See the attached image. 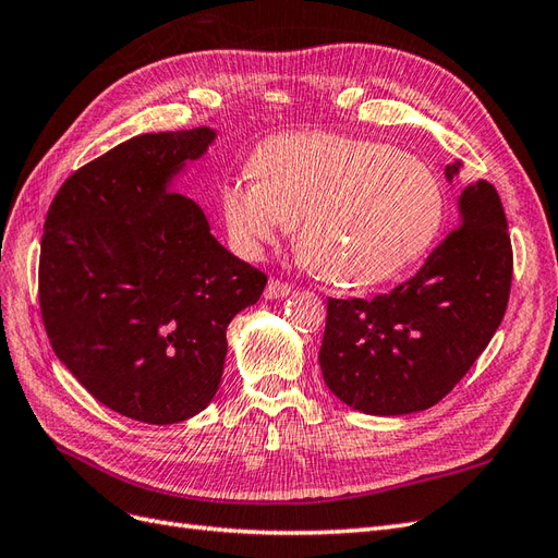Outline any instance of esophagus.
I'll return each mask as SVG.
<instances>
[{"mask_svg": "<svg viewBox=\"0 0 558 558\" xmlns=\"http://www.w3.org/2000/svg\"><path fill=\"white\" fill-rule=\"evenodd\" d=\"M291 291H293L291 283H286L281 279H269L265 286V298H269V300L286 298V295H291Z\"/></svg>", "mask_w": 558, "mask_h": 558, "instance_id": "obj_1", "label": "esophagus"}]
</instances>
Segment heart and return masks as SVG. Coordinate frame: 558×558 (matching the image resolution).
Wrapping results in <instances>:
<instances>
[{
  "label": "heart",
  "instance_id": "heart-1",
  "mask_svg": "<svg viewBox=\"0 0 558 558\" xmlns=\"http://www.w3.org/2000/svg\"><path fill=\"white\" fill-rule=\"evenodd\" d=\"M251 181L221 191L226 226L246 253L298 228V253L340 286L393 279L433 246L445 193L416 156L340 134H281L251 160Z\"/></svg>",
  "mask_w": 558,
  "mask_h": 558
}]
</instances>
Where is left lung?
<instances>
[{"mask_svg":"<svg viewBox=\"0 0 558 558\" xmlns=\"http://www.w3.org/2000/svg\"><path fill=\"white\" fill-rule=\"evenodd\" d=\"M459 165L447 167L453 179ZM461 223L418 272L373 300L328 298L320 373L330 391L365 414L433 408L492 342L512 289V242L492 183L461 195Z\"/></svg>","mask_w":558,"mask_h":558,"instance_id":"obj_1","label":"left lung"}]
</instances>
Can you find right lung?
Here are the masks:
<instances>
[{"instance_id": "obj_1", "label": "right lung", "mask_w": 558, "mask_h": 558, "mask_svg": "<svg viewBox=\"0 0 558 558\" xmlns=\"http://www.w3.org/2000/svg\"><path fill=\"white\" fill-rule=\"evenodd\" d=\"M214 130L150 132L66 179L46 214L39 310L50 347L109 410L179 424L221 384L232 316L260 272L216 242L193 199L165 189Z\"/></svg>"}]
</instances>
